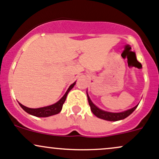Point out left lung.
I'll use <instances>...</instances> for the list:
<instances>
[{"label":"left lung","instance_id":"obj_1","mask_svg":"<svg viewBox=\"0 0 159 159\" xmlns=\"http://www.w3.org/2000/svg\"><path fill=\"white\" fill-rule=\"evenodd\" d=\"M87 96H88L89 105L90 106V110L92 111V112H93L97 118L106 120V121H120V120L122 119H125V118H127V117L130 116V115L137 109V106H138V105H137L136 106H134V108H131V109L125 111H121V112H110V111L102 110V109H100L99 108L97 107V106L94 105L93 102L91 101V99H90V97H89L88 92H87Z\"/></svg>","mask_w":159,"mask_h":159}]
</instances>
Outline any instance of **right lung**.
<instances>
[{"instance_id":"1","label":"right lung","mask_w":159,"mask_h":159,"mask_svg":"<svg viewBox=\"0 0 159 159\" xmlns=\"http://www.w3.org/2000/svg\"><path fill=\"white\" fill-rule=\"evenodd\" d=\"M75 82H74L72 84H71L69 86V88H68L67 91L66 92V93L64 94L63 97L61 98L58 102H57L56 103L53 104V105L44 106V107L41 108H38V109H31V108L26 107V106H23L22 104H21L20 102H19L20 106L22 108L24 111H25L26 112L29 113V114L31 115V116H34L36 117H49L51 116H54V115H57L58 113H60L61 110H62V105L65 102L66 97H67L68 93L70 90L74 88V86L75 85Z\"/></svg>"}]
</instances>
